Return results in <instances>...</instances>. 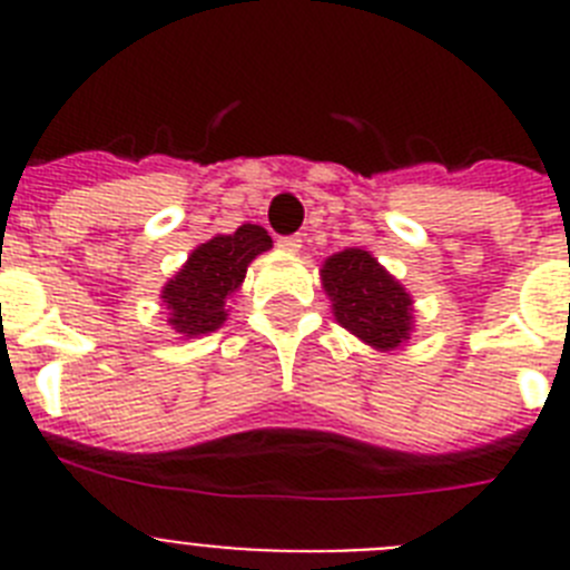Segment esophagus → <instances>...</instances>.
Listing matches in <instances>:
<instances>
[{
    "label": "esophagus",
    "mask_w": 570,
    "mask_h": 570,
    "mask_svg": "<svg viewBox=\"0 0 570 570\" xmlns=\"http://www.w3.org/2000/svg\"><path fill=\"white\" fill-rule=\"evenodd\" d=\"M279 248H282V250H291V254H296V250L302 248V236H299V234L279 236Z\"/></svg>",
    "instance_id": "34e87169"
}]
</instances>
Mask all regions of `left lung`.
<instances>
[{
    "label": "left lung",
    "instance_id": "obj_1",
    "mask_svg": "<svg viewBox=\"0 0 570 570\" xmlns=\"http://www.w3.org/2000/svg\"><path fill=\"white\" fill-rule=\"evenodd\" d=\"M322 285L334 302L342 328L367 345L391 351L411 331V296L367 250L347 248L322 268Z\"/></svg>",
    "mask_w": 570,
    "mask_h": 570
}]
</instances>
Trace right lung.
<instances>
[{
	"label": "right lung",
	"instance_id": "right-lung-1",
	"mask_svg": "<svg viewBox=\"0 0 570 570\" xmlns=\"http://www.w3.org/2000/svg\"><path fill=\"white\" fill-rule=\"evenodd\" d=\"M268 248L271 236L259 225H242L234 234L214 236L199 245L163 291L170 325L185 336L219 328L228 316L225 305L245 279L250 259Z\"/></svg>",
	"mask_w": 570,
	"mask_h": 570
}]
</instances>
